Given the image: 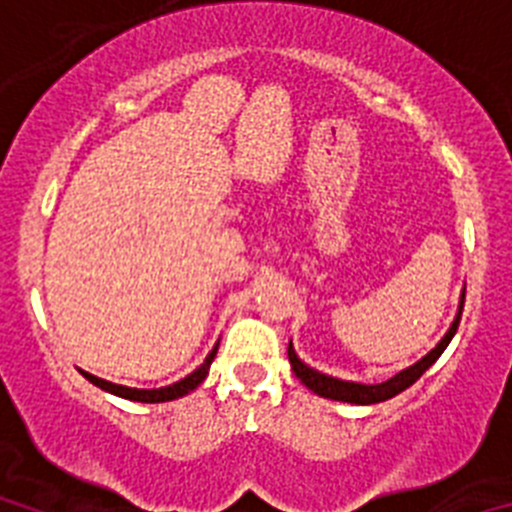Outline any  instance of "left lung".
I'll use <instances>...</instances> for the list:
<instances>
[{
	"label": "left lung",
	"instance_id": "obj_1",
	"mask_svg": "<svg viewBox=\"0 0 512 512\" xmlns=\"http://www.w3.org/2000/svg\"><path fill=\"white\" fill-rule=\"evenodd\" d=\"M464 292L467 287L461 289V300H459V310H456V318L451 323V328L446 330V336L436 343V348H431L428 354L423 356L420 361H415L413 366L408 369H402L397 372L395 377L387 379L382 384H361V382H346V379H338V377H330V374L318 372V369H312L307 366L300 356L295 354V346L289 341L287 348V356H289V364H292V372L297 374L302 384H305L307 390H312L315 395L320 397H328V400H338V402H351V405H374V402H384L390 400V397L400 395L402 390H408L410 384L418 382L420 377L425 374V369L431 364H436L438 356L443 354V348L449 346L451 338H454L456 328H459V320H461V310H464Z\"/></svg>",
	"mask_w": 512,
	"mask_h": 512
}]
</instances>
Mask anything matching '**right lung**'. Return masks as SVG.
I'll list each match as a JSON object with an SVG mask.
<instances>
[{
	"mask_svg": "<svg viewBox=\"0 0 512 512\" xmlns=\"http://www.w3.org/2000/svg\"><path fill=\"white\" fill-rule=\"evenodd\" d=\"M217 346H220V341L212 346L210 354L205 356V361H202V364L197 366L192 374H187V377L179 379V382H174V384L158 387V390H138V387H125V384H115V382H107V379H99V377H94V374L84 372V369H79V372L84 374V377H87L89 382L94 384V387H99V390H104V392H110V395L125 397V400H133V402H169V400H176V397L189 395V392L197 390V387L205 382V377L210 374L212 359H215V354H217Z\"/></svg>",
	"mask_w": 512,
	"mask_h": 512,
	"instance_id": "1",
	"label": "right lung"
}]
</instances>
